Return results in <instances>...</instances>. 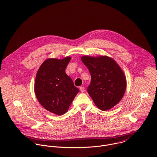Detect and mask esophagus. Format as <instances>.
Segmentation results:
<instances>
[{
    "label": "esophagus",
    "mask_w": 157,
    "mask_h": 157,
    "mask_svg": "<svg viewBox=\"0 0 157 157\" xmlns=\"http://www.w3.org/2000/svg\"><path fill=\"white\" fill-rule=\"evenodd\" d=\"M80 91H81L82 93L85 92V87H83V86H80Z\"/></svg>",
    "instance_id": "esophagus-1"
}]
</instances>
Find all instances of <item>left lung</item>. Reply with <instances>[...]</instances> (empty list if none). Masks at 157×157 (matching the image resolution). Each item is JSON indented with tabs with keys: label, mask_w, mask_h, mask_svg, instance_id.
I'll use <instances>...</instances> for the list:
<instances>
[{
	"label": "left lung",
	"mask_w": 157,
	"mask_h": 157,
	"mask_svg": "<svg viewBox=\"0 0 157 157\" xmlns=\"http://www.w3.org/2000/svg\"><path fill=\"white\" fill-rule=\"evenodd\" d=\"M82 61L91 74L87 91L102 111L110 109L123 98L127 87L125 75L114 59L108 56H82Z\"/></svg>",
	"instance_id": "1"
}]
</instances>
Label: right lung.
<instances>
[{
  "label": "right lung",
  "instance_id": "1",
  "mask_svg": "<svg viewBox=\"0 0 157 157\" xmlns=\"http://www.w3.org/2000/svg\"><path fill=\"white\" fill-rule=\"evenodd\" d=\"M71 57L48 58L40 66L36 75V97L46 109L60 116L68 110L79 90L65 72Z\"/></svg>",
  "mask_w": 157,
  "mask_h": 157
}]
</instances>
